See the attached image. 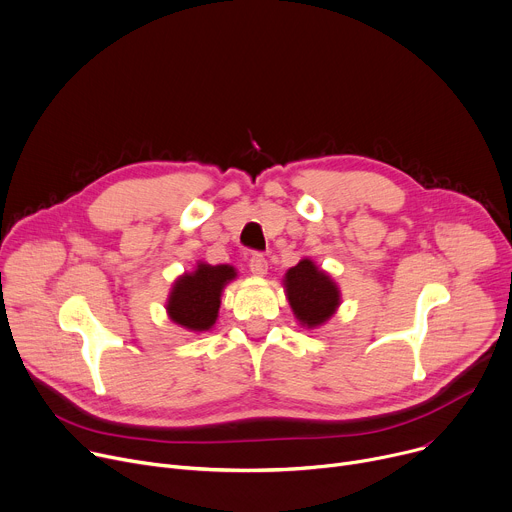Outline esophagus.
I'll use <instances>...</instances> for the list:
<instances>
[{
  "instance_id": "1",
  "label": "esophagus",
  "mask_w": 512,
  "mask_h": 512,
  "mask_svg": "<svg viewBox=\"0 0 512 512\" xmlns=\"http://www.w3.org/2000/svg\"><path fill=\"white\" fill-rule=\"evenodd\" d=\"M250 270L256 274V277H264L266 270H268V260L262 254H252Z\"/></svg>"
}]
</instances>
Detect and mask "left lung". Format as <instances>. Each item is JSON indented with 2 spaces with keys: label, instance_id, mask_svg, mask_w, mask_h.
I'll use <instances>...</instances> for the list:
<instances>
[{
  "label": "left lung",
  "instance_id": "8db88e82",
  "mask_svg": "<svg viewBox=\"0 0 512 512\" xmlns=\"http://www.w3.org/2000/svg\"><path fill=\"white\" fill-rule=\"evenodd\" d=\"M283 283L289 305L301 326L316 328L326 324L340 305L338 285L309 258L289 268Z\"/></svg>",
  "mask_w": 512,
  "mask_h": 512
}]
</instances>
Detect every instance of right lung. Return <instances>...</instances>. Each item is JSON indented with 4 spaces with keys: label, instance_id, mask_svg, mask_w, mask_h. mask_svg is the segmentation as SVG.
<instances>
[{
    "label": "right lung",
    "instance_id": "add662e5",
    "mask_svg": "<svg viewBox=\"0 0 512 512\" xmlns=\"http://www.w3.org/2000/svg\"><path fill=\"white\" fill-rule=\"evenodd\" d=\"M235 277L238 272L229 264L211 266L199 262L172 285L166 303L170 320L190 332L211 330L219 316L221 291Z\"/></svg>",
    "mask_w": 512,
    "mask_h": 512
}]
</instances>
